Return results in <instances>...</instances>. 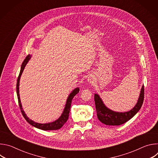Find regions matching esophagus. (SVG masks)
I'll use <instances>...</instances> for the list:
<instances>
[{
  "label": "esophagus",
  "mask_w": 158,
  "mask_h": 158,
  "mask_svg": "<svg viewBox=\"0 0 158 158\" xmlns=\"http://www.w3.org/2000/svg\"><path fill=\"white\" fill-rule=\"evenodd\" d=\"M95 76L93 74H91L89 75V76L87 78V82L89 84H93V82H94L95 81Z\"/></svg>",
  "instance_id": "1"
}]
</instances>
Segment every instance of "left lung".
<instances>
[{"label": "left lung", "instance_id": "1", "mask_svg": "<svg viewBox=\"0 0 158 158\" xmlns=\"http://www.w3.org/2000/svg\"><path fill=\"white\" fill-rule=\"evenodd\" d=\"M144 101V85L140 91L137 103L129 111L116 112L109 109L103 102L98 94H94V101L98 119L108 126H119L123 124L136 114L141 109Z\"/></svg>", "mask_w": 158, "mask_h": 158}]
</instances>
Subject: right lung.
<instances>
[{"instance_id": "right-lung-1", "label": "right lung", "mask_w": 158, "mask_h": 158, "mask_svg": "<svg viewBox=\"0 0 158 158\" xmlns=\"http://www.w3.org/2000/svg\"><path fill=\"white\" fill-rule=\"evenodd\" d=\"M31 55L29 54L26 59H24V62H22V65H21V67H20V71L17 81V85H16V91H17V98H18V101H19V105L21 110V112L22 115H23L24 118H25V119L32 126L44 130V131H50V130H57L59 129L60 128H61L63 125L67 122V119L69 118V112H70V109H71V103H72V101L74 98V97L79 92V87H76L75 88L74 90H73V91L69 94L68 98L67 99L66 101V103L64 109V110L62 111V113L60 115V116L56 119V121L51 122V123H44V124H42V123H36L31 119H30L26 115V114L25 113V112L22 108V106L20 102V95H19V82H20V79L21 77V75L24 71V69H25V67L27 65V62H29V60H30V59L31 58Z\"/></svg>"}]
</instances>
